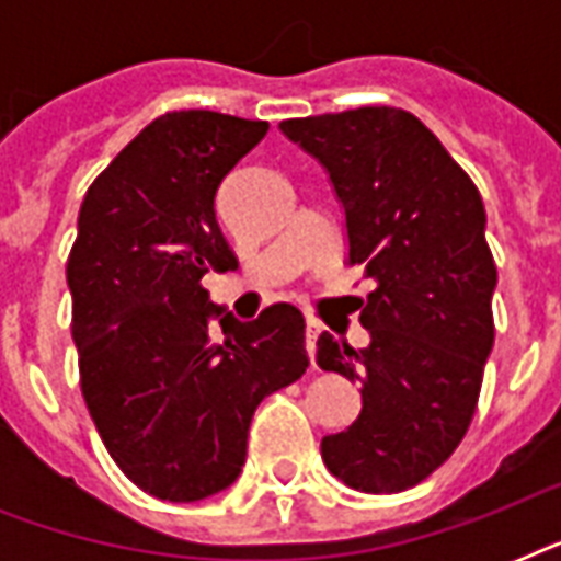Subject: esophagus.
Listing matches in <instances>:
<instances>
[{"instance_id": "34e87169", "label": "esophagus", "mask_w": 561, "mask_h": 561, "mask_svg": "<svg viewBox=\"0 0 561 561\" xmlns=\"http://www.w3.org/2000/svg\"><path fill=\"white\" fill-rule=\"evenodd\" d=\"M317 334H320V325H317V320H311V317H308L306 320V350H308V358H311V364H314Z\"/></svg>"}]
</instances>
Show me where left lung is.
Listing matches in <instances>:
<instances>
[{
  "label": "left lung",
  "instance_id": "obj_1",
  "mask_svg": "<svg viewBox=\"0 0 561 561\" xmlns=\"http://www.w3.org/2000/svg\"><path fill=\"white\" fill-rule=\"evenodd\" d=\"M282 134L320 160L346 211V262L375 282L360 302L369 346L323 332L317 364L360 383V413L323 436L334 478L404 492L466 436L495 343L497 267L478 186L413 113L358 107L288 118Z\"/></svg>",
  "mask_w": 561,
  "mask_h": 561
}]
</instances>
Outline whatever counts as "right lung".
Instances as JSON below:
<instances>
[{"instance_id":"right-lung-1","label":"right lung","mask_w":561,"mask_h":561,"mask_svg":"<svg viewBox=\"0 0 561 561\" xmlns=\"http://www.w3.org/2000/svg\"><path fill=\"white\" fill-rule=\"evenodd\" d=\"M264 134L267 122L211 110L153 118L87 188L66 262L101 443L136 486L174 504L236 483L255 408L308 367L299 308L276 302L238 323L201 285L203 273L238 267L215 194Z\"/></svg>"}]
</instances>
